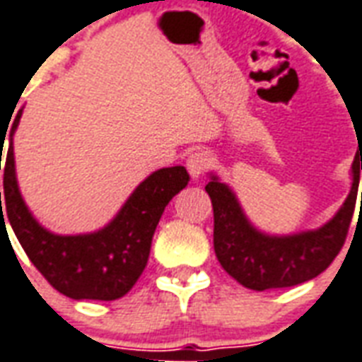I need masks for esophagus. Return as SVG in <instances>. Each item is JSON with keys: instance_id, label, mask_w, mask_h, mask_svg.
Listing matches in <instances>:
<instances>
[{"instance_id": "esophagus-1", "label": "esophagus", "mask_w": 362, "mask_h": 362, "mask_svg": "<svg viewBox=\"0 0 362 362\" xmlns=\"http://www.w3.org/2000/svg\"><path fill=\"white\" fill-rule=\"evenodd\" d=\"M209 164H211V156H209V153H206V151H196V153H192V155L188 156L186 168H188L189 176L196 180V178H199V176L209 168Z\"/></svg>"}]
</instances>
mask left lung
I'll return each instance as SVG.
<instances>
[{
	"label": "left lung",
	"instance_id": "obj_1",
	"mask_svg": "<svg viewBox=\"0 0 362 362\" xmlns=\"http://www.w3.org/2000/svg\"><path fill=\"white\" fill-rule=\"evenodd\" d=\"M361 170L362 145L358 143L351 164V192L339 211L317 229L292 235H270L257 229L245 216L233 189L211 174L206 192L214 206V249L225 272L257 292L296 286L322 274L339 255L347 237Z\"/></svg>",
	"mask_w": 362,
	"mask_h": 362
}]
</instances>
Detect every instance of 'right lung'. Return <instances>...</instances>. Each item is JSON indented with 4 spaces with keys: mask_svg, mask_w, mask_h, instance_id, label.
<instances>
[{
    "mask_svg": "<svg viewBox=\"0 0 362 362\" xmlns=\"http://www.w3.org/2000/svg\"><path fill=\"white\" fill-rule=\"evenodd\" d=\"M21 113L23 110H19L15 115L7 137L0 225L5 227L7 216L23 251L60 294L72 300H117L127 294L143 274L164 207L188 186L186 168L170 166L146 176L121 206L117 216L93 233H52L33 217L17 184L13 135ZM5 135V131L0 133V170Z\"/></svg>",
    "mask_w": 362,
    "mask_h": 362,
    "instance_id": "add662e5",
    "label": "right lung"
}]
</instances>
